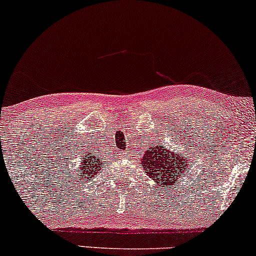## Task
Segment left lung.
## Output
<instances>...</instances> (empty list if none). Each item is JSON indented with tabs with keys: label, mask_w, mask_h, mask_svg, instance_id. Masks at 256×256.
I'll use <instances>...</instances> for the list:
<instances>
[{
	"label": "left lung",
	"mask_w": 256,
	"mask_h": 256,
	"mask_svg": "<svg viewBox=\"0 0 256 256\" xmlns=\"http://www.w3.org/2000/svg\"><path fill=\"white\" fill-rule=\"evenodd\" d=\"M188 158L184 155L175 154L164 144L149 148L141 158V164L144 172L155 184L160 187H172L181 181L184 172H188ZM176 187V186H175Z\"/></svg>",
	"instance_id": "8db88e82"
}]
</instances>
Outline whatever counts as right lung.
<instances>
[{
    "label": "right lung",
    "mask_w": 256,
    "mask_h": 256,
    "mask_svg": "<svg viewBox=\"0 0 256 256\" xmlns=\"http://www.w3.org/2000/svg\"><path fill=\"white\" fill-rule=\"evenodd\" d=\"M102 167H104V162L98 155H92L90 152H87V155L84 156V160L80 164V167L76 169V172L81 174L78 175L80 178H86V176H88L87 178H92L94 175L98 174Z\"/></svg>",
    "instance_id": "1"
}]
</instances>
